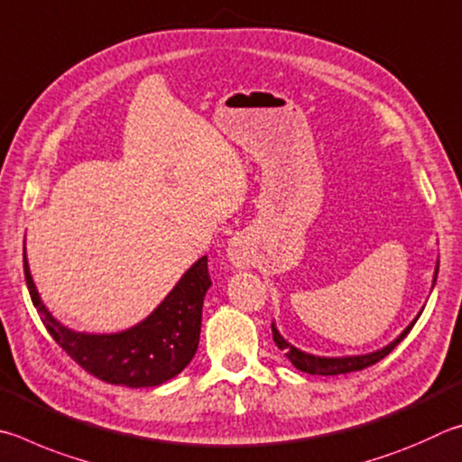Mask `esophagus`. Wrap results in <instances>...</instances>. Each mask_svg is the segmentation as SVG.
I'll return each instance as SVG.
<instances>
[{
  "label": "esophagus",
  "instance_id": "obj_1",
  "mask_svg": "<svg viewBox=\"0 0 462 462\" xmlns=\"http://www.w3.org/2000/svg\"><path fill=\"white\" fill-rule=\"evenodd\" d=\"M229 260L233 265H237V268H245L249 257H247V249L245 245L241 244V241H233L229 245Z\"/></svg>",
  "mask_w": 462,
  "mask_h": 462
}]
</instances>
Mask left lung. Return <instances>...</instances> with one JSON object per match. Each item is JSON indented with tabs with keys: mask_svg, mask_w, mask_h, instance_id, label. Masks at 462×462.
Returning a JSON list of instances; mask_svg holds the SVG:
<instances>
[{
	"mask_svg": "<svg viewBox=\"0 0 462 462\" xmlns=\"http://www.w3.org/2000/svg\"><path fill=\"white\" fill-rule=\"evenodd\" d=\"M436 273H439V265H436ZM434 282H436V276H434ZM414 325H416V320L411 322V325L403 330V333L395 338L392 345L383 346L382 351H375L369 355H357V357H337V359L314 357V355L298 351L296 346H292L288 341L282 338V335L278 333L273 325H272V337H273V343L278 345V349L284 351V355L290 361H292V365L296 369H300V371H304V374H310V375H341V374H351V371H361L365 367L375 365L377 361H382L385 355H390L395 346H398L403 338H406V335L410 333Z\"/></svg>",
	"mask_w": 462,
	"mask_h": 462,
	"instance_id": "obj_1",
	"label": "left lung"
}]
</instances>
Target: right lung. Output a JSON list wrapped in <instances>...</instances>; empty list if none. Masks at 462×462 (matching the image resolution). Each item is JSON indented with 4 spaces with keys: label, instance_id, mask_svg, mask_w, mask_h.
I'll list each match as a JSON object with an SVG mask.
<instances>
[{
    "label": "right lung",
    "instance_id": "right-lung-1",
    "mask_svg": "<svg viewBox=\"0 0 462 462\" xmlns=\"http://www.w3.org/2000/svg\"><path fill=\"white\" fill-rule=\"evenodd\" d=\"M23 276L40 320L69 357L105 383L153 387L189 365L199 349L202 300L210 286L207 255L192 265L164 302L140 325L117 335H87L62 327L44 309L30 276L23 247Z\"/></svg>",
    "mask_w": 462,
    "mask_h": 462
}]
</instances>
